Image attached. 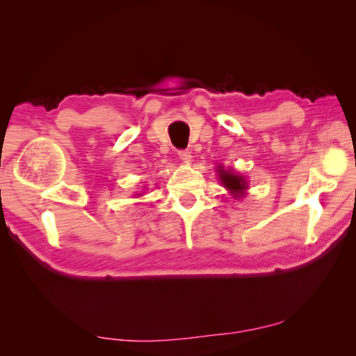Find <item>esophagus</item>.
Segmentation results:
<instances>
[{
    "label": "esophagus",
    "instance_id": "esophagus-1",
    "mask_svg": "<svg viewBox=\"0 0 356 356\" xmlns=\"http://www.w3.org/2000/svg\"><path fill=\"white\" fill-rule=\"evenodd\" d=\"M179 156H180V160L182 161H185V163H191V152L190 150H179Z\"/></svg>",
    "mask_w": 356,
    "mask_h": 356
}]
</instances>
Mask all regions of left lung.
Listing matches in <instances>:
<instances>
[{
	"mask_svg": "<svg viewBox=\"0 0 356 356\" xmlns=\"http://www.w3.org/2000/svg\"><path fill=\"white\" fill-rule=\"evenodd\" d=\"M216 171H218L220 182L225 188L229 190V193H231L234 197H240L245 195V190L248 188V182H246V179L243 176H238V174H236L232 170H225L222 166L216 168Z\"/></svg>",
	"mask_w": 356,
	"mask_h": 356,
	"instance_id": "1",
	"label": "left lung"
}]
</instances>
